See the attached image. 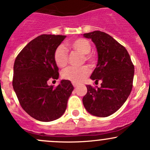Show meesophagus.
I'll use <instances>...</instances> for the list:
<instances>
[{
	"mask_svg": "<svg viewBox=\"0 0 150 150\" xmlns=\"http://www.w3.org/2000/svg\"><path fill=\"white\" fill-rule=\"evenodd\" d=\"M72 85H73L74 88H76V87L78 85V83H72Z\"/></svg>",
	"mask_w": 150,
	"mask_h": 150,
	"instance_id": "34e87169",
	"label": "esophagus"
}]
</instances>
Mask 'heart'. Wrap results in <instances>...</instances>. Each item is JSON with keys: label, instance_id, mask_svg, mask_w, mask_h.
<instances>
[{"label": "heart", "instance_id": "obj_1", "mask_svg": "<svg viewBox=\"0 0 150 150\" xmlns=\"http://www.w3.org/2000/svg\"><path fill=\"white\" fill-rule=\"evenodd\" d=\"M68 46L73 50L83 55V61H87L89 63L93 64L95 57L93 55L90 53L91 50V45L86 39L78 38L69 42ZM54 60L57 65L60 67L66 66L68 62V52L67 49L62 45L57 46L54 52ZM90 73V69L86 65L76 67H68L62 70V78L70 80L73 83H80L86 78Z\"/></svg>", "mask_w": 150, "mask_h": 150}]
</instances>
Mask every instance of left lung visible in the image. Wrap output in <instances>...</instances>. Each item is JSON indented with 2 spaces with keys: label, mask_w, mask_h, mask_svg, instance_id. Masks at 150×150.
I'll return each mask as SVG.
<instances>
[{
  "label": "left lung",
  "mask_w": 150,
  "mask_h": 150,
  "mask_svg": "<svg viewBox=\"0 0 150 150\" xmlns=\"http://www.w3.org/2000/svg\"><path fill=\"white\" fill-rule=\"evenodd\" d=\"M83 36L93 40L98 54L97 67L90 78L95 83L102 81L100 88L87 85L83 105L94 116L108 117L122 106L131 93L134 65L125 47L108 34L95 30Z\"/></svg>",
  "instance_id": "left-lung-1"
}]
</instances>
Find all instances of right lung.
Listing matches in <instances>:
<instances>
[{
  "instance_id": "right-lung-1",
  "label": "right lung",
  "mask_w": 150,
  "mask_h": 150,
  "mask_svg": "<svg viewBox=\"0 0 150 150\" xmlns=\"http://www.w3.org/2000/svg\"><path fill=\"white\" fill-rule=\"evenodd\" d=\"M65 37L39 35L28 43L15 60L13 90L23 109L37 120L50 122L60 117L74 89L67 80H62L55 88L47 85L50 78L58 79L54 52Z\"/></svg>"
}]
</instances>
